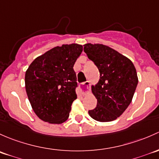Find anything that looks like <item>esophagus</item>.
<instances>
[{
  "mask_svg": "<svg viewBox=\"0 0 159 159\" xmlns=\"http://www.w3.org/2000/svg\"><path fill=\"white\" fill-rule=\"evenodd\" d=\"M90 90V83L89 81L85 82L81 86V92L83 95H86Z\"/></svg>",
  "mask_w": 159,
  "mask_h": 159,
  "instance_id": "1",
  "label": "esophagus"
}]
</instances>
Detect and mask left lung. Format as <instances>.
Segmentation results:
<instances>
[{"label": "left lung", "mask_w": 159, "mask_h": 159, "mask_svg": "<svg viewBox=\"0 0 159 159\" xmlns=\"http://www.w3.org/2000/svg\"><path fill=\"white\" fill-rule=\"evenodd\" d=\"M84 52L99 71V80L92 86L97 99L96 108L89 115L99 122H111L119 117L132 102L138 84L132 62L118 51L99 43H86Z\"/></svg>", "instance_id": "8db88e82"}]
</instances>
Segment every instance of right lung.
<instances>
[{"label":"right lung","mask_w":159,"mask_h":159,"mask_svg":"<svg viewBox=\"0 0 159 159\" xmlns=\"http://www.w3.org/2000/svg\"><path fill=\"white\" fill-rule=\"evenodd\" d=\"M83 51L77 43L53 47L37 57L25 73V88L33 110L41 120L61 124L67 120L77 98L73 66Z\"/></svg>","instance_id":"1"}]
</instances>
